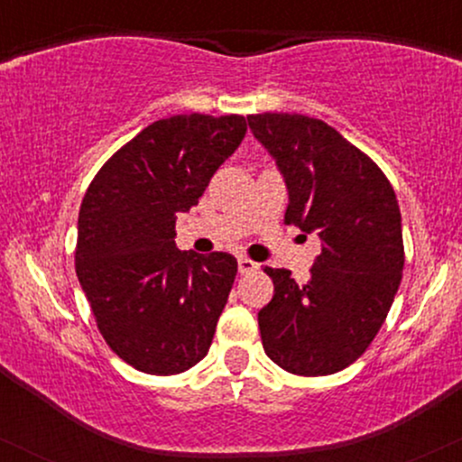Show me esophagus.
<instances>
[{
  "label": "esophagus",
  "mask_w": 462,
  "mask_h": 462,
  "mask_svg": "<svg viewBox=\"0 0 462 462\" xmlns=\"http://www.w3.org/2000/svg\"><path fill=\"white\" fill-rule=\"evenodd\" d=\"M258 269V263L249 261V258H238V273L247 275V273H254Z\"/></svg>",
  "instance_id": "esophagus-1"
}]
</instances>
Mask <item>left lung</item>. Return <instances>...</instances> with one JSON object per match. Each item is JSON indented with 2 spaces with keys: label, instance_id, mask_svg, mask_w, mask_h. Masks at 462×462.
I'll list each match as a JSON object with an SVG mask.
<instances>
[{
  "label": "left lung",
  "instance_id": "8db88e82",
  "mask_svg": "<svg viewBox=\"0 0 462 462\" xmlns=\"http://www.w3.org/2000/svg\"><path fill=\"white\" fill-rule=\"evenodd\" d=\"M247 121L284 173V224L317 230L323 241L309 282L264 267L273 298L258 312L263 347L289 374H337L371 346L400 289L404 238L395 190L326 121L289 113Z\"/></svg>",
  "mask_w": 462,
  "mask_h": 462
}]
</instances>
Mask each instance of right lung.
<instances>
[{
	"mask_svg": "<svg viewBox=\"0 0 462 462\" xmlns=\"http://www.w3.org/2000/svg\"><path fill=\"white\" fill-rule=\"evenodd\" d=\"M245 132L241 115L153 121L88 184L76 273L106 346L143 374H182L213 343L236 258L178 249L176 217L198 204Z\"/></svg>",
	"mask_w": 462,
	"mask_h": 462,
	"instance_id": "right-lung-1",
	"label": "right lung"
}]
</instances>
